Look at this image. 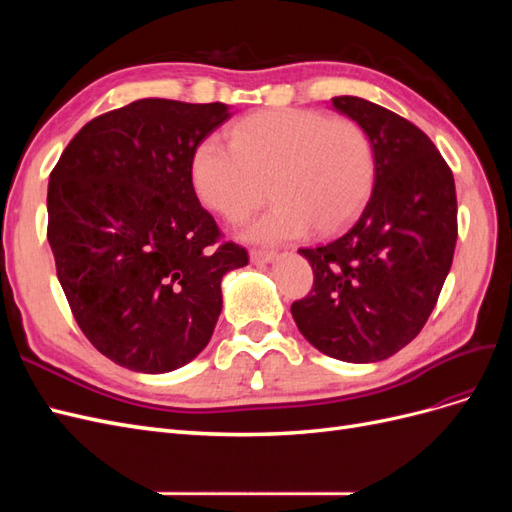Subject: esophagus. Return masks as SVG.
<instances>
[{
    "instance_id": "34e87169",
    "label": "esophagus",
    "mask_w": 512,
    "mask_h": 512,
    "mask_svg": "<svg viewBox=\"0 0 512 512\" xmlns=\"http://www.w3.org/2000/svg\"><path fill=\"white\" fill-rule=\"evenodd\" d=\"M250 258H252V262H256V265H271V262L277 260V254L267 252V250H252Z\"/></svg>"
}]
</instances>
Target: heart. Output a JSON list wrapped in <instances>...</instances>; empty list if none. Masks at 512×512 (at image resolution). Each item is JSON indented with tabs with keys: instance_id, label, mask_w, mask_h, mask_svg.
Listing matches in <instances>:
<instances>
[{
	"instance_id": "b5f03b06",
	"label": "heart",
	"mask_w": 512,
	"mask_h": 512,
	"mask_svg": "<svg viewBox=\"0 0 512 512\" xmlns=\"http://www.w3.org/2000/svg\"><path fill=\"white\" fill-rule=\"evenodd\" d=\"M374 175V145L359 123L305 108L245 117L230 143L220 136L200 141L190 164L200 203L230 222L258 207L269 181L275 205L243 228L245 239L260 243L346 224L365 203Z\"/></svg>"
}]
</instances>
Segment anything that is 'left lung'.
I'll use <instances>...</instances> for the list:
<instances>
[{
    "mask_svg": "<svg viewBox=\"0 0 512 512\" xmlns=\"http://www.w3.org/2000/svg\"><path fill=\"white\" fill-rule=\"evenodd\" d=\"M331 106L369 134L374 188L333 241L299 250L314 288L290 312L322 354L376 363L408 346L436 307L457 243L455 179L408 119L354 96Z\"/></svg>",
    "mask_w": 512,
    "mask_h": 512,
    "instance_id": "1",
    "label": "left lung"
}]
</instances>
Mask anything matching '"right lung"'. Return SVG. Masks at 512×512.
Returning <instances> with one entry per match:
<instances>
[{"mask_svg":"<svg viewBox=\"0 0 512 512\" xmlns=\"http://www.w3.org/2000/svg\"><path fill=\"white\" fill-rule=\"evenodd\" d=\"M222 102L147 98L91 119L49 179V243L85 337L113 363L166 374L205 350L222 277L247 265L200 207L190 164Z\"/></svg>","mask_w":512,"mask_h":512,"instance_id":"1","label":"right lung"}]
</instances>
